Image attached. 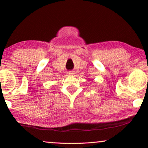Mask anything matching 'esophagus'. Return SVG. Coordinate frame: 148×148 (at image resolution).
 I'll return each mask as SVG.
<instances>
[{"label":"esophagus","instance_id":"esophagus-1","mask_svg":"<svg viewBox=\"0 0 148 148\" xmlns=\"http://www.w3.org/2000/svg\"><path fill=\"white\" fill-rule=\"evenodd\" d=\"M75 73L73 71H68L67 72V74L69 75H74Z\"/></svg>","mask_w":148,"mask_h":148}]
</instances>
